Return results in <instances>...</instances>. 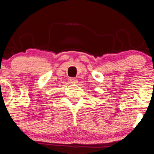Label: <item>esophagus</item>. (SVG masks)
<instances>
[{"instance_id":"obj_1","label":"esophagus","mask_w":154,"mask_h":154,"mask_svg":"<svg viewBox=\"0 0 154 154\" xmlns=\"http://www.w3.org/2000/svg\"><path fill=\"white\" fill-rule=\"evenodd\" d=\"M69 82L70 83H72V84H76V83L78 82V79L76 78H70Z\"/></svg>"}]
</instances>
